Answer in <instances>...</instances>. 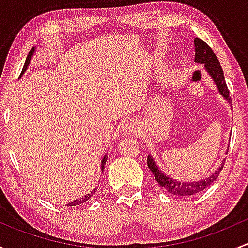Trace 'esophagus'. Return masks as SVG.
<instances>
[{
  "mask_svg": "<svg viewBox=\"0 0 248 248\" xmlns=\"http://www.w3.org/2000/svg\"><path fill=\"white\" fill-rule=\"evenodd\" d=\"M122 131L124 133H131V134H138L140 133V128L138 124L133 121H127L124 124V127H122Z\"/></svg>",
  "mask_w": 248,
  "mask_h": 248,
  "instance_id": "obj_1",
  "label": "esophagus"
}]
</instances>
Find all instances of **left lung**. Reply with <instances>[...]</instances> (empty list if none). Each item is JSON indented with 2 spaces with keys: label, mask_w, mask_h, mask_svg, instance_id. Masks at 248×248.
<instances>
[{
  "label": "left lung",
  "mask_w": 248,
  "mask_h": 248,
  "mask_svg": "<svg viewBox=\"0 0 248 248\" xmlns=\"http://www.w3.org/2000/svg\"><path fill=\"white\" fill-rule=\"evenodd\" d=\"M194 47H196V57H194V61L197 63L204 64L205 69L207 71V73L211 76L214 79L215 84H216L217 89H218L219 93L229 102V104L232 103V98L229 97V90L227 87L226 80H224V74L222 71V67L219 64L218 59L215 55V52L212 51V49L205 43L204 41L199 38H194ZM224 161H222L221 167L217 169L216 171L212 172L210 176L205 177V179L199 180V181H193V182H184V181H177L176 179H172L169 177L168 175L163 174L159 168L157 167V164L155 163L154 159L150 156H147V166H149L150 170L154 174L155 179L158 182V185L161 187H163L164 189L169 192V193L175 194V196L180 197H188V196H194L197 193H201L202 191H204L205 188L210 186L214 181H216V179L218 177L219 172L222 171L224 166Z\"/></svg>",
  "instance_id": "obj_1"
}]
</instances>
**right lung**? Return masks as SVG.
<instances>
[{
    "label": "right lung",
    "mask_w": 248,
    "mask_h": 248,
    "mask_svg": "<svg viewBox=\"0 0 248 248\" xmlns=\"http://www.w3.org/2000/svg\"><path fill=\"white\" fill-rule=\"evenodd\" d=\"M33 52H34V47H32V49L30 50L29 55H27L26 61H25V64H24V68H22V72H21V74H20V76H22V74H24V72L26 71V69H27V67H29L30 61H31V57H32V55H33ZM107 158H108V157H107V155H106V156H104V158L102 159V170H103V169H104V164H106ZM96 191H97V189L94 188L93 191H91V192H90V193H87L86 196L81 197V198H77L76 201H73V202H68V204H67V206H77V205H81V204H84V202H86L87 201H90V199H91V197L93 196L94 193H96Z\"/></svg>",
    "instance_id": "right-lung-1"
}]
</instances>
